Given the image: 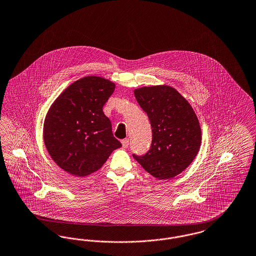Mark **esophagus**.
I'll return each mask as SVG.
<instances>
[{
    "instance_id": "1",
    "label": "esophagus",
    "mask_w": 256,
    "mask_h": 256,
    "mask_svg": "<svg viewBox=\"0 0 256 256\" xmlns=\"http://www.w3.org/2000/svg\"><path fill=\"white\" fill-rule=\"evenodd\" d=\"M122 147H124V148H128V145H130V139L126 138V139L122 140Z\"/></svg>"
}]
</instances>
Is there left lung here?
I'll return each instance as SVG.
<instances>
[{
  "mask_svg": "<svg viewBox=\"0 0 256 256\" xmlns=\"http://www.w3.org/2000/svg\"><path fill=\"white\" fill-rule=\"evenodd\" d=\"M134 96L148 115L152 137L150 150L132 156L154 178H173L192 162L200 148L201 130L196 113L169 86L143 87L136 89Z\"/></svg>",
  "mask_w": 256,
  "mask_h": 256,
  "instance_id": "8db88e82",
  "label": "left lung"
}]
</instances>
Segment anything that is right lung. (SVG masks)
I'll use <instances>...</instances> for the list:
<instances>
[{"label":"right lung","mask_w":256,"mask_h":256,"mask_svg":"<svg viewBox=\"0 0 256 256\" xmlns=\"http://www.w3.org/2000/svg\"><path fill=\"white\" fill-rule=\"evenodd\" d=\"M114 90L115 84L107 79L84 77L64 90L49 109L44 128L46 149L68 173L90 175L122 147L102 111Z\"/></svg>","instance_id":"1"}]
</instances>
